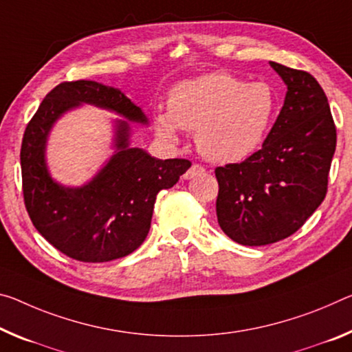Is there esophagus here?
Here are the masks:
<instances>
[{
    "label": "esophagus",
    "mask_w": 352,
    "mask_h": 352,
    "mask_svg": "<svg viewBox=\"0 0 352 352\" xmlns=\"http://www.w3.org/2000/svg\"><path fill=\"white\" fill-rule=\"evenodd\" d=\"M204 172H205V167H204V166L192 164V166L189 167V169L185 172V175H183V178H185V180H191V178L197 177V175H200V174H204Z\"/></svg>",
    "instance_id": "obj_1"
}]
</instances>
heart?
Here are the masks:
<instances>
[{"label":"heart","instance_id":"heart-1","mask_svg":"<svg viewBox=\"0 0 352 352\" xmlns=\"http://www.w3.org/2000/svg\"><path fill=\"white\" fill-rule=\"evenodd\" d=\"M276 111L266 82H248L213 72L172 87L167 113L155 116L161 138L175 141L178 128L196 131L199 152L214 163H236L263 142Z\"/></svg>","mask_w":352,"mask_h":352}]
</instances>
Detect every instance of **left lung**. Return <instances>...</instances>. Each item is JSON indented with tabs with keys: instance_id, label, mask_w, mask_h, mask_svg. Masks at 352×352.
Segmentation results:
<instances>
[{
	"instance_id": "left-lung-1",
	"label": "left lung",
	"mask_w": 352,
	"mask_h": 352,
	"mask_svg": "<svg viewBox=\"0 0 352 352\" xmlns=\"http://www.w3.org/2000/svg\"><path fill=\"white\" fill-rule=\"evenodd\" d=\"M270 64L287 85L276 124L258 152L214 170L217 222L243 246L277 243L304 226L326 197L337 146L320 82L307 72Z\"/></svg>"
}]
</instances>
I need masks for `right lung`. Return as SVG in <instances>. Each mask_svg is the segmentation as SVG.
<instances>
[{
  "instance_id": "1",
  "label": "right lung",
  "mask_w": 352,
  "mask_h": 352,
  "mask_svg": "<svg viewBox=\"0 0 352 352\" xmlns=\"http://www.w3.org/2000/svg\"><path fill=\"white\" fill-rule=\"evenodd\" d=\"M92 104L122 117L115 121V153L91 181L64 187L49 174L46 142L60 116ZM131 122L147 116L120 89L97 81L60 82L47 94L28 124L20 163L25 205L37 232L70 258L102 263L122 258L146 239L156 194L169 189L191 167L188 160H158L131 147Z\"/></svg>"
}]
</instances>
